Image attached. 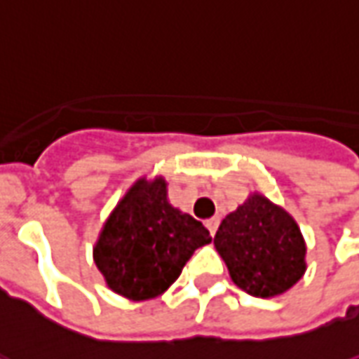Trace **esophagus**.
I'll list each match as a JSON object with an SVG mask.
<instances>
[{
    "label": "esophagus",
    "instance_id": "34e87169",
    "mask_svg": "<svg viewBox=\"0 0 359 359\" xmlns=\"http://www.w3.org/2000/svg\"><path fill=\"white\" fill-rule=\"evenodd\" d=\"M217 225H219V219H217V217L205 219V227H208V231L212 233V235H215V231H217Z\"/></svg>",
    "mask_w": 359,
    "mask_h": 359
}]
</instances>
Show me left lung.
Here are the masks:
<instances>
[{"label":"left lung","mask_w":359,"mask_h":359,"mask_svg":"<svg viewBox=\"0 0 359 359\" xmlns=\"http://www.w3.org/2000/svg\"><path fill=\"white\" fill-rule=\"evenodd\" d=\"M214 245L233 282L255 297L287 292L307 270L299 225L258 192L223 219Z\"/></svg>","instance_id":"1"}]
</instances>
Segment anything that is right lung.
Wrapping results in <instances>:
<instances>
[{"mask_svg":"<svg viewBox=\"0 0 359 359\" xmlns=\"http://www.w3.org/2000/svg\"><path fill=\"white\" fill-rule=\"evenodd\" d=\"M210 241L202 223L169 204L163 177H144L104 222L93 258L112 292L144 302L169 290L194 250Z\"/></svg>","mask_w":359,"mask_h":359,"instance_id":"right-lung-1","label":"right lung"}]
</instances>
